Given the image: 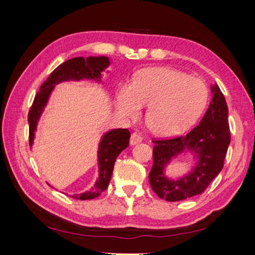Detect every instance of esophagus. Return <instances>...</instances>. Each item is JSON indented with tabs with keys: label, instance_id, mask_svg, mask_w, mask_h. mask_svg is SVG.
<instances>
[{
	"label": "esophagus",
	"instance_id": "obj_1",
	"mask_svg": "<svg viewBox=\"0 0 255 255\" xmlns=\"http://www.w3.org/2000/svg\"><path fill=\"white\" fill-rule=\"evenodd\" d=\"M141 141H142V137L140 136V134H138V133H136V132L131 134V137H130V144H131V145L140 143Z\"/></svg>",
	"mask_w": 255,
	"mask_h": 255
}]
</instances>
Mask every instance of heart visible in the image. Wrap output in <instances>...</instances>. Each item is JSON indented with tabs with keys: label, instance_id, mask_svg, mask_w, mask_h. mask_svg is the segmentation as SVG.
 Returning <instances> with one entry per match:
<instances>
[{
	"label": "heart",
	"instance_id": "heart-1",
	"mask_svg": "<svg viewBox=\"0 0 255 255\" xmlns=\"http://www.w3.org/2000/svg\"><path fill=\"white\" fill-rule=\"evenodd\" d=\"M207 96V88L200 79L172 68H148L134 75L131 84L119 86L116 108L123 116L136 117L142 106L148 105L145 123L150 130L171 137L196 122Z\"/></svg>",
	"mask_w": 255,
	"mask_h": 255
}]
</instances>
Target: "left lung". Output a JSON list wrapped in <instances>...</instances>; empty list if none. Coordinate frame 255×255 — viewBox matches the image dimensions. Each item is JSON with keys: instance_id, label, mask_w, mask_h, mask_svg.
<instances>
[{"instance_id": "1", "label": "left lung", "mask_w": 255, "mask_h": 255, "mask_svg": "<svg viewBox=\"0 0 255 255\" xmlns=\"http://www.w3.org/2000/svg\"><path fill=\"white\" fill-rule=\"evenodd\" d=\"M213 99L202 121L185 136L153 140V165L149 173L150 185L160 198L177 202L202 194L224 167L230 144L228 106L217 84L211 85ZM189 150L198 162L183 178L170 180L164 174L173 157Z\"/></svg>"}]
</instances>
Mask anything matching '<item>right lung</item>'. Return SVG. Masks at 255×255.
Returning a JSON list of instances; mask_svg holds the SVG:
<instances>
[{
	"instance_id": "1",
	"label": "right lung",
	"mask_w": 255,
	"mask_h": 255,
	"mask_svg": "<svg viewBox=\"0 0 255 255\" xmlns=\"http://www.w3.org/2000/svg\"><path fill=\"white\" fill-rule=\"evenodd\" d=\"M110 64V58L104 56L89 57L86 59L78 57L67 60L53 70L49 78L41 84L40 90L36 94L28 113L30 147L34 142L38 121L45 110L55 86L61 82H66V81L92 80L100 83L102 72L107 69ZM129 138H130V132L128 131V129H113V130L104 133L99 144V151H97L99 178L90 191L75 195V196H72L73 198L80 200L92 199L99 197L101 193L105 191L112 178L114 164H115L117 156L129 145Z\"/></svg>"
}]
</instances>
